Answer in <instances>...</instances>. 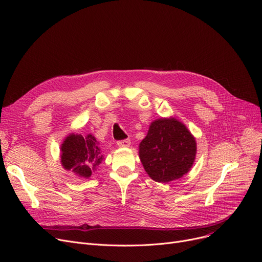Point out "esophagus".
<instances>
[{"label":"esophagus","instance_id":"esophagus-1","mask_svg":"<svg viewBox=\"0 0 262 262\" xmlns=\"http://www.w3.org/2000/svg\"><path fill=\"white\" fill-rule=\"evenodd\" d=\"M130 144V140L129 139H124V140H120L118 141V145L120 147H126Z\"/></svg>","mask_w":262,"mask_h":262}]
</instances>
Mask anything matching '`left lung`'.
<instances>
[{"mask_svg": "<svg viewBox=\"0 0 262 262\" xmlns=\"http://www.w3.org/2000/svg\"><path fill=\"white\" fill-rule=\"evenodd\" d=\"M196 151L194 136L174 118L152 122L139 144V157L146 173L162 183L186 174L195 162Z\"/></svg>", "mask_w": 262, "mask_h": 262, "instance_id": "obj_1", "label": "left lung"}]
</instances>
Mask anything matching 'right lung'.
Masks as SVG:
<instances>
[{
	"label": "right lung",
	"mask_w": 262,
	"mask_h": 262,
	"mask_svg": "<svg viewBox=\"0 0 262 262\" xmlns=\"http://www.w3.org/2000/svg\"><path fill=\"white\" fill-rule=\"evenodd\" d=\"M104 159L93 135H68L61 145V164L78 177L90 178Z\"/></svg>",
	"instance_id": "right-lung-1"
}]
</instances>
